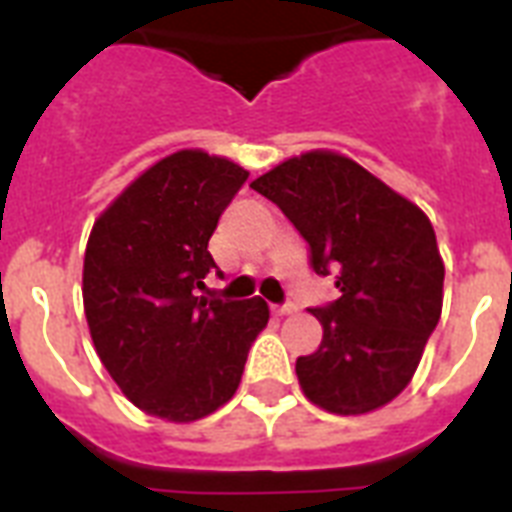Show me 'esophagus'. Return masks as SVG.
Masks as SVG:
<instances>
[{
  "mask_svg": "<svg viewBox=\"0 0 512 512\" xmlns=\"http://www.w3.org/2000/svg\"><path fill=\"white\" fill-rule=\"evenodd\" d=\"M297 308L292 303H284V305H273V313L276 316H289V313H295Z\"/></svg>",
  "mask_w": 512,
  "mask_h": 512,
  "instance_id": "esophagus-1",
  "label": "esophagus"
}]
</instances>
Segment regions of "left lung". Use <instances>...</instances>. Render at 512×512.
Returning <instances> with one entry per match:
<instances>
[{
  "label": "left lung",
  "instance_id": "1",
  "mask_svg": "<svg viewBox=\"0 0 512 512\" xmlns=\"http://www.w3.org/2000/svg\"><path fill=\"white\" fill-rule=\"evenodd\" d=\"M335 273L340 297L311 308L324 337L295 364L300 388L332 414L380 409L409 385L444 305V260L417 204L335 151L292 156L252 180Z\"/></svg>",
  "mask_w": 512,
  "mask_h": 512
}]
</instances>
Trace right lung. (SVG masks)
<instances>
[{"instance_id":"right-lung-1","label":"right lung","mask_w":512,"mask_h":512,"mask_svg":"<svg viewBox=\"0 0 512 512\" xmlns=\"http://www.w3.org/2000/svg\"><path fill=\"white\" fill-rule=\"evenodd\" d=\"M249 172L185 148L132 180L95 220L82 297L100 361L132 404L167 422H193L231 401L255 337L260 297L199 295L217 265L209 236Z\"/></svg>"}]
</instances>
